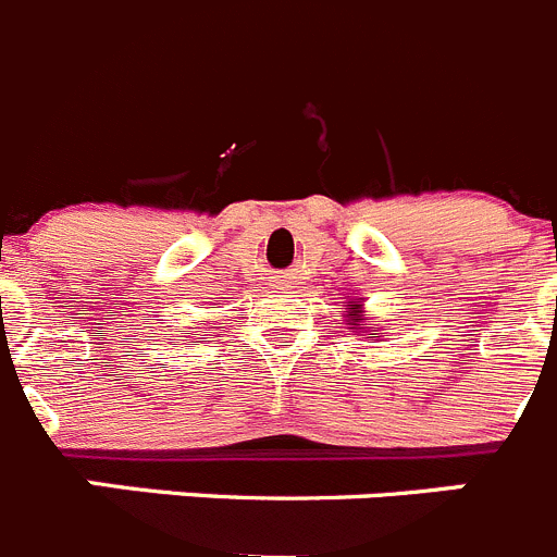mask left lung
<instances>
[{
	"mask_svg": "<svg viewBox=\"0 0 557 557\" xmlns=\"http://www.w3.org/2000/svg\"><path fill=\"white\" fill-rule=\"evenodd\" d=\"M345 325L356 329V334L367 336V318H364V298H350L348 300V314H345ZM370 339V336H367Z\"/></svg>",
	"mask_w": 557,
	"mask_h": 557,
	"instance_id": "left-lung-1",
	"label": "left lung"
}]
</instances>
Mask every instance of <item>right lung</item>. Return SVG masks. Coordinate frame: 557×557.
<instances>
[{
    "label": "right lung",
    "mask_w": 557,
    "mask_h": 557,
    "mask_svg": "<svg viewBox=\"0 0 557 557\" xmlns=\"http://www.w3.org/2000/svg\"><path fill=\"white\" fill-rule=\"evenodd\" d=\"M212 309H215V306H212Z\"/></svg>",
    "instance_id": "right-lung-1"
}]
</instances>
